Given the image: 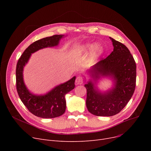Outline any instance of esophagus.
<instances>
[{
	"label": "esophagus",
	"instance_id": "obj_1",
	"mask_svg": "<svg viewBox=\"0 0 151 151\" xmlns=\"http://www.w3.org/2000/svg\"><path fill=\"white\" fill-rule=\"evenodd\" d=\"M75 82L77 84H82L84 83V78L81 76H78L76 77Z\"/></svg>",
	"mask_w": 151,
	"mask_h": 151
}]
</instances>
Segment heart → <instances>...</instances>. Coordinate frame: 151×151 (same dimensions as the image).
I'll return each instance as SVG.
<instances>
[{"label":"heart","instance_id":"obj_1","mask_svg":"<svg viewBox=\"0 0 151 151\" xmlns=\"http://www.w3.org/2000/svg\"><path fill=\"white\" fill-rule=\"evenodd\" d=\"M92 49L91 50V57L93 59H95L97 58L98 56L103 52V51H104V49L103 47L99 45H93L91 43H86L85 44L81 50V52H86Z\"/></svg>","mask_w":151,"mask_h":151}]
</instances>
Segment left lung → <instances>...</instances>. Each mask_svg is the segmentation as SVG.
<instances>
[{
  "label": "left lung",
  "instance_id": "8db88e82",
  "mask_svg": "<svg viewBox=\"0 0 151 151\" xmlns=\"http://www.w3.org/2000/svg\"><path fill=\"white\" fill-rule=\"evenodd\" d=\"M110 39L113 51L97 62L90 72L95 80L100 76H111L116 80L114 88L101 93L95 89L92 82L84 85L87 89V108L98 116H111L119 113L131 99L136 86V63L132 54L124 44Z\"/></svg>",
  "mask_w": 151,
  "mask_h": 151
}]
</instances>
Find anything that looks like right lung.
<instances>
[{
	"instance_id": "add662e5",
	"label": "right lung",
	"mask_w": 151,
	"mask_h": 151,
	"mask_svg": "<svg viewBox=\"0 0 151 151\" xmlns=\"http://www.w3.org/2000/svg\"><path fill=\"white\" fill-rule=\"evenodd\" d=\"M63 35H54L38 40L32 43L19 58L16 69V83L18 96L29 111L42 118H54L65 113L66 109L65 95L75 88L74 76L66 83L55 87L44 96H35L31 93L24 83L23 68L28 62L31 54L47 47L57 46Z\"/></svg>"
}]
</instances>
